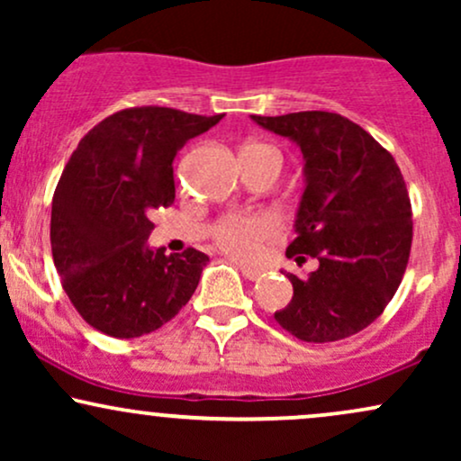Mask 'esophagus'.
<instances>
[{"instance_id":"1","label":"esophagus","mask_w":461,"mask_h":461,"mask_svg":"<svg viewBox=\"0 0 461 461\" xmlns=\"http://www.w3.org/2000/svg\"><path fill=\"white\" fill-rule=\"evenodd\" d=\"M238 267H240V273L245 275L249 282H258V279L264 275L262 271H258V268H249V267H245V264H238Z\"/></svg>"}]
</instances>
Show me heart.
Segmentation results:
<instances>
[{
    "label": "heart",
    "instance_id": "obj_1",
    "mask_svg": "<svg viewBox=\"0 0 461 461\" xmlns=\"http://www.w3.org/2000/svg\"><path fill=\"white\" fill-rule=\"evenodd\" d=\"M242 151L258 153L279 160V153L262 142H251ZM279 231V223L271 214H223L210 227V236L216 247L238 260H251L258 256L262 242Z\"/></svg>",
    "mask_w": 461,
    "mask_h": 461
}]
</instances>
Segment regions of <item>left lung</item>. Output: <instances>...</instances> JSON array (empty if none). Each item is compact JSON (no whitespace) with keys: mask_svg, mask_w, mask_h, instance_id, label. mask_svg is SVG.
<instances>
[{"mask_svg":"<svg viewBox=\"0 0 461 461\" xmlns=\"http://www.w3.org/2000/svg\"><path fill=\"white\" fill-rule=\"evenodd\" d=\"M251 119L301 147L305 190L285 256L319 260L305 279L285 275L294 294L275 321L316 345L366 330L394 297L411 251V203L399 164L366 130L336 113Z\"/></svg>","mask_w":461,"mask_h":461,"instance_id":"left-lung-1","label":"left lung"}]
</instances>
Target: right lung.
<instances>
[{
	"label": "right lung",
	"mask_w": 461,
	"mask_h": 461,
	"mask_svg": "<svg viewBox=\"0 0 461 461\" xmlns=\"http://www.w3.org/2000/svg\"><path fill=\"white\" fill-rule=\"evenodd\" d=\"M221 119L125 108L95 125L68 158L51 201V256L73 308L97 331L145 336L193 297L210 258L193 247L164 256L145 242L153 210L176 201L177 149Z\"/></svg>",
	"instance_id": "add662e5"
}]
</instances>
